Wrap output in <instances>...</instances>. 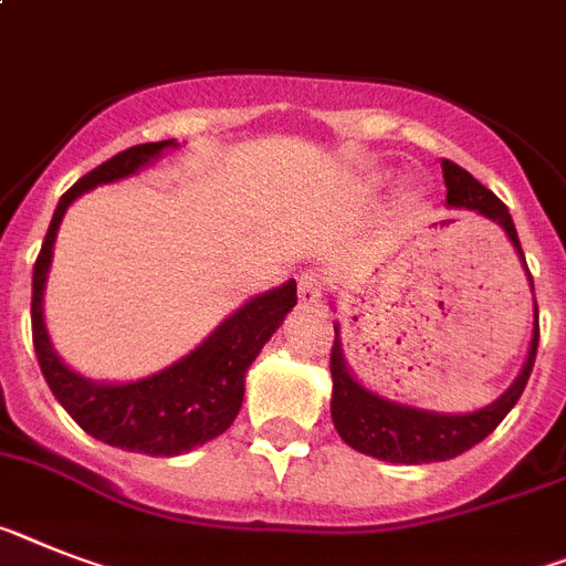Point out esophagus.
I'll return each mask as SVG.
<instances>
[{
	"instance_id": "1",
	"label": "esophagus",
	"mask_w": 566,
	"mask_h": 566,
	"mask_svg": "<svg viewBox=\"0 0 566 566\" xmlns=\"http://www.w3.org/2000/svg\"><path fill=\"white\" fill-rule=\"evenodd\" d=\"M327 279L319 270H307V273L298 275V302L302 305H319L322 296H325Z\"/></svg>"
}]
</instances>
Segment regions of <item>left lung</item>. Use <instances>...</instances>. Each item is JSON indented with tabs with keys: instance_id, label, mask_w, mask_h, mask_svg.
Returning <instances> with one entry per match:
<instances>
[{
	"instance_id": "obj_1",
	"label": "left lung",
	"mask_w": 566,
	"mask_h": 566,
	"mask_svg": "<svg viewBox=\"0 0 566 566\" xmlns=\"http://www.w3.org/2000/svg\"><path fill=\"white\" fill-rule=\"evenodd\" d=\"M443 178L446 189H449V195H446L449 207H467V210H478L481 216L497 221L506 230L512 244H515L517 255L524 259V250H521L506 203L452 160H443ZM530 282H533V275H530ZM535 319H538V305H535ZM538 322H535L533 348L526 356L524 371L512 382L510 391L492 406L472 411V415H431V411H420V408H406L397 406V402L379 400L350 377L348 365L342 359L339 339L334 336V345H331V377H334L331 417H334L336 431L350 449L388 460V463H437V460L458 458V454L469 452L472 446L481 443L483 437L492 434L497 429V422L510 415L512 406L521 400L526 379L533 374L535 354H538Z\"/></svg>"
}]
</instances>
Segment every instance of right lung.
<instances>
[{"mask_svg": "<svg viewBox=\"0 0 566 566\" xmlns=\"http://www.w3.org/2000/svg\"><path fill=\"white\" fill-rule=\"evenodd\" d=\"M172 144L175 140H158V144H140L117 151L106 164L83 175L60 198L33 264L31 287L33 350L40 359L42 377L56 400L63 402L71 420L92 437L126 452L151 454V458H175L230 429L244 400L247 368L296 305V282L255 296L241 311L232 313L230 319L221 322V327L201 348L169 365L166 371L126 386H97L60 363L42 322V291H45L56 230L69 203L97 184L137 172Z\"/></svg>", "mask_w": 566, "mask_h": 566, "instance_id": "obj_1", "label": "right lung"}]
</instances>
